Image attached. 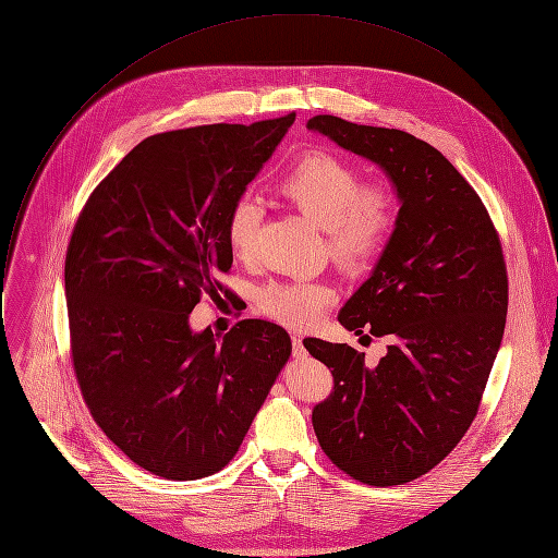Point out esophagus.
Instances as JSON below:
<instances>
[{"label":"esophagus","mask_w":558,"mask_h":558,"mask_svg":"<svg viewBox=\"0 0 558 558\" xmlns=\"http://www.w3.org/2000/svg\"><path fill=\"white\" fill-rule=\"evenodd\" d=\"M291 347H293V349H291L293 357H306V349H304L300 336H291Z\"/></svg>","instance_id":"obj_1"}]
</instances>
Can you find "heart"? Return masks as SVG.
<instances>
[{
	"label": "heart",
	"instance_id": "b5f03b06",
	"mask_svg": "<svg viewBox=\"0 0 558 558\" xmlns=\"http://www.w3.org/2000/svg\"><path fill=\"white\" fill-rule=\"evenodd\" d=\"M276 192L325 229L327 252L347 274H360L375 260L397 222V203L386 185L364 183L357 168L325 151L298 158L276 183ZM256 229L258 207L245 198L233 203L225 218V241L233 258H252ZM333 298L327 282H271L260 289L258 308L284 327L306 329Z\"/></svg>",
	"mask_w": 558,
	"mask_h": 558
}]
</instances>
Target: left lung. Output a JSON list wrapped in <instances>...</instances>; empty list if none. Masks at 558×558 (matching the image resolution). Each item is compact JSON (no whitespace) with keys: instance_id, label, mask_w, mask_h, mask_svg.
<instances>
[{"instance_id":"left-lung-1","label":"left lung","mask_w":558,"mask_h":558,"mask_svg":"<svg viewBox=\"0 0 558 558\" xmlns=\"http://www.w3.org/2000/svg\"><path fill=\"white\" fill-rule=\"evenodd\" d=\"M308 130L384 168L402 201L395 231L338 320L388 338L375 368L349 344L306 338L333 390L311 413L325 454L368 486L433 470L480 411L504 338L508 271L495 222L470 183L426 141L317 114Z\"/></svg>"}]
</instances>
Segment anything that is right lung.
<instances>
[{
	"label": "right lung",
	"mask_w": 558,
	"mask_h": 558,
	"mask_svg": "<svg viewBox=\"0 0 558 558\" xmlns=\"http://www.w3.org/2000/svg\"><path fill=\"white\" fill-rule=\"evenodd\" d=\"M293 121L147 136L74 222L63 276L76 384L106 437L163 480L222 470L291 355L278 325L241 320L216 342L187 317L225 291V218Z\"/></svg>",
	"instance_id": "right-lung-1"
}]
</instances>
